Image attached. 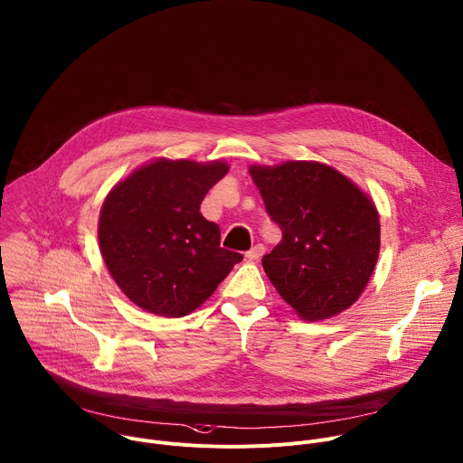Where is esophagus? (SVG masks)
Segmentation results:
<instances>
[{"instance_id": "1", "label": "esophagus", "mask_w": 463, "mask_h": 463, "mask_svg": "<svg viewBox=\"0 0 463 463\" xmlns=\"http://www.w3.org/2000/svg\"><path fill=\"white\" fill-rule=\"evenodd\" d=\"M263 252H266V247H263V245H254L250 250H247V260H250V261H254V260H260L261 256H263Z\"/></svg>"}]
</instances>
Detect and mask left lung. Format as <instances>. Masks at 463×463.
Segmentation results:
<instances>
[{
	"label": "left lung",
	"instance_id": "8db88e82",
	"mask_svg": "<svg viewBox=\"0 0 463 463\" xmlns=\"http://www.w3.org/2000/svg\"><path fill=\"white\" fill-rule=\"evenodd\" d=\"M280 243L261 266L304 320L348 309L364 291L379 256V214L346 175L317 161L249 168Z\"/></svg>",
	"mask_w": 463,
	"mask_h": 463
}]
</instances>
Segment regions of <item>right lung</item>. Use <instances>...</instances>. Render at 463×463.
Listing matches in <instances>:
<instances>
[{"instance_id": "add662e5", "label": "right lung", "mask_w": 463, "mask_h": 463, "mask_svg": "<svg viewBox=\"0 0 463 463\" xmlns=\"http://www.w3.org/2000/svg\"><path fill=\"white\" fill-rule=\"evenodd\" d=\"M229 172L223 161L157 159L106 195L99 245L122 293L148 313L177 318L200 307L241 254L220 247L200 205Z\"/></svg>"}]
</instances>
